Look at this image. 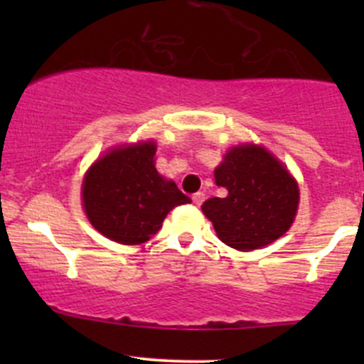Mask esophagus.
I'll return each instance as SVG.
<instances>
[{"mask_svg":"<svg viewBox=\"0 0 364 364\" xmlns=\"http://www.w3.org/2000/svg\"><path fill=\"white\" fill-rule=\"evenodd\" d=\"M191 198H193L195 205H202L203 200H205V193H202V191H198V193H195L193 196H191Z\"/></svg>","mask_w":364,"mask_h":364,"instance_id":"1","label":"esophagus"}]
</instances>
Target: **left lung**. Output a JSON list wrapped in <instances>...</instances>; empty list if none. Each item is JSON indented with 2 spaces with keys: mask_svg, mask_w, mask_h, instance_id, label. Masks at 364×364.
<instances>
[{
  "mask_svg": "<svg viewBox=\"0 0 364 364\" xmlns=\"http://www.w3.org/2000/svg\"><path fill=\"white\" fill-rule=\"evenodd\" d=\"M214 174L228 195L208 198L202 210L223 243L250 252L270 245L291 228L299 202L298 183L265 149H231Z\"/></svg>",
  "mask_w": 364,
  "mask_h": 364,
  "instance_id": "1",
  "label": "left lung"
}]
</instances>
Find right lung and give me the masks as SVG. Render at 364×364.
I'll use <instances>...</instances> for the list:
<instances>
[{"mask_svg": "<svg viewBox=\"0 0 364 364\" xmlns=\"http://www.w3.org/2000/svg\"><path fill=\"white\" fill-rule=\"evenodd\" d=\"M152 141L111 150L83 179V207L101 235L121 245H140L161 229L174 207L190 203L154 164Z\"/></svg>", "mask_w": 364, "mask_h": 364, "instance_id": "1", "label": "right lung"}]
</instances>
